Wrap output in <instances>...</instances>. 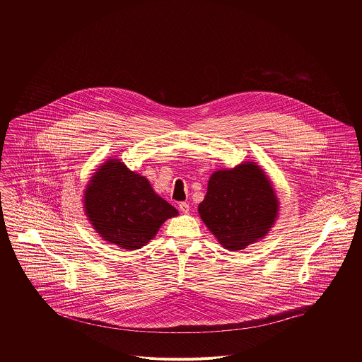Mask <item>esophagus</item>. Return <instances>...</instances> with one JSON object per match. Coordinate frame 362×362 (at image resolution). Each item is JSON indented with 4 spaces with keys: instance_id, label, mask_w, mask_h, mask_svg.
Segmentation results:
<instances>
[{
    "instance_id": "esophagus-1",
    "label": "esophagus",
    "mask_w": 362,
    "mask_h": 362,
    "mask_svg": "<svg viewBox=\"0 0 362 362\" xmlns=\"http://www.w3.org/2000/svg\"><path fill=\"white\" fill-rule=\"evenodd\" d=\"M178 206H180V210L182 213H188L189 211V204H187V202H181Z\"/></svg>"
}]
</instances>
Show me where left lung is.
Wrapping results in <instances>:
<instances>
[{
  "label": "left lung",
  "instance_id": "8db88e82",
  "mask_svg": "<svg viewBox=\"0 0 362 362\" xmlns=\"http://www.w3.org/2000/svg\"><path fill=\"white\" fill-rule=\"evenodd\" d=\"M198 211L226 250L240 251L270 231L279 201L264 171L254 161H247L210 175Z\"/></svg>",
  "mask_w": 362,
  "mask_h": 362
}]
</instances>
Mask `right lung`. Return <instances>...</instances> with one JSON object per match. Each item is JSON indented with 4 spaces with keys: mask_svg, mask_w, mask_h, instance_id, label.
Segmentation results:
<instances>
[{
    "mask_svg": "<svg viewBox=\"0 0 362 362\" xmlns=\"http://www.w3.org/2000/svg\"><path fill=\"white\" fill-rule=\"evenodd\" d=\"M85 211L99 235L124 250H139L155 238L160 226L178 210L160 198L148 178L118 158H108L90 178Z\"/></svg>",
    "mask_w": 362,
    "mask_h": 362,
    "instance_id": "1",
    "label": "right lung"
}]
</instances>
